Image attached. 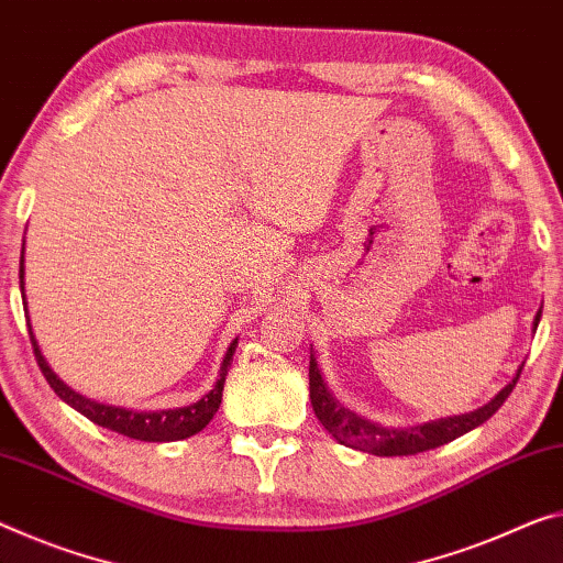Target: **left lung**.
<instances>
[{"instance_id": "1", "label": "left lung", "mask_w": 563, "mask_h": 563, "mask_svg": "<svg viewBox=\"0 0 563 563\" xmlns=\"http://www.w3.org/2000/svg\"><path fill=\"white\" fill-rule=\"evenodd\" d=\"M541 320V310L533 316L531 330L537 333ZM523 363L516 371V376L498 390V394L471 413L461 416H445L435 418L421 426H408V428H386L380 423H373L368 418L355 413V410L345 408L341 400L333 396V390L328 388L323 373L318 368L316 351L310 345V404L318 416V421L325 426V431L333 435L338 443L347 445V449L373 453V456H416L421 451L439 449V445L456 441L459 435L474 431L481 423H486L498 408L504 406V400L511 396L516 380L521 376Z\"/></svg>"}]
</instances>
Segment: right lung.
<instances>
[{"mask_svg":"<svg viewBox=\"0 0 563 563\" xmlns=\"http://www.w3.org/2000/svg\"><path fill=\"white\" fill-rule=\"evenodd\" d=\"M20 290H22V300H24V308H26L24 247H22V261H20ZM24 313L30 316V310H24ZM26 325H30V341H32V347H34V358H37L44 378H47L49 386L55 388V394L62 400H65L67 406H73L75 410H79V413L89 418V421L97 423V426L110 428V431L128 435V439L150 441V443H167V441L190 439V435L200 433L202 428L212 421V416L218 413V408L222 404V388H225V376H228L230 363H233V355H235V347H238V338H235V341L228 345L225 355H222L216 386H212L202 398L195 400V404L183 406V408H163V410H132V408H122V406L97 404V400L77 394L75 388H69L67 383L62 380L55 371H52V365L42 355L37 338H34L32 323H26Z\"/></svg>","mask_w":563,"mask_h":563,"instance_id":"obj_1","label":"right lung"}]
</instances>
